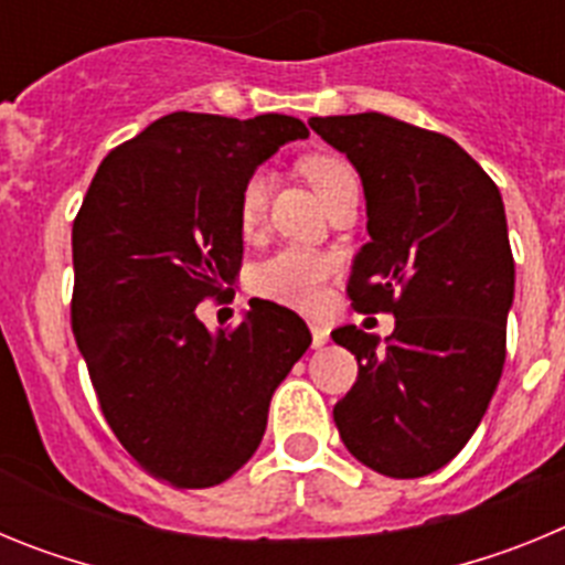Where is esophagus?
I'll return each instance as SVG.
<instances>
[{
	"label": "esophagus",
	"mask_w": 565,
	"mask_h": 565,
	"mask_svg": "<svg viewBox=\"0 0 565 565\" xmlns=\"http://www.w3.org/2000/svg\"><path fill=\"white\" fill-rule=\"evenodd\" d=\"M328 339H331V331H328L326 326H319V322H311V342H313V348H322V344H328Z\"/></svg>",
	"instance_id": "esophagus-1"
}]
</instances>
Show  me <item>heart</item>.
Segmentation results:
<instances>
[{
  "instance_id": "obj_1",
  "label": "heart",
  "mask_w": 565,
  "mask_h": 565,
  "mask_svg": "<svg viewBox=\"0 0 565 565\" xmlns=\"http://www.w3.org/2000/svg\"><path fill=\"white\" fill-rule=\"evenodd\" d=\"M299 169L326 203H331L342 189L359 183V174L342 154L317 152L299 161ZM268 206V178L252 172L239 189L237 223L243 234H254L266 217ZM337 271V259L328 254L308 252V248H282L263 259L252 274V288L259 297L279 302V306L313 311L326 297L328 279Z\"/></svg>"
}]
</instances>
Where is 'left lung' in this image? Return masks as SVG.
<instances>
[{
	"label": "left lung",
	"instance_id": "1",
	"mask_svg": "<svg viewBox=\"0 0 565 565\" xmlns=\"http://www.w3.org/2000/svg\"><path fill=\"white\" fill-rule=\"evenodd\" d=\"M348 154L367 234L348 279L359 313H393L379 348L356 326L333 342L359 362L333 407L344 447L387 478L430 476L476 433L507 359L515 259L495 181L452 138L382 113L311 118Z\"/></svg>",
	"mask_w": 565,
	"mask_h": 565
}]
</instances>
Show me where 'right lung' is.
I'll list each match as a JSON object with an SVG mask.
<instances>
[{
    "instance_id": "obj_1",
    "label": "right lung",
    "mask_w": 565,
    "mask_h": 565,
    "mask_svg": "<svg viewBox=\"0 0 565 565\" xmlns=\"http://www.w3.org/2000/svg\"><path fill=\"white\" fill-rule=\"evenodd\" d=\"M297 138L291 115H163L104 158L73 221L70 322L89 382L124 450L172 487L223 483L254 456L311 344L268 299L217 337L194 313L243 263L239 189Z\"/></svg>"
}]
</instances>
